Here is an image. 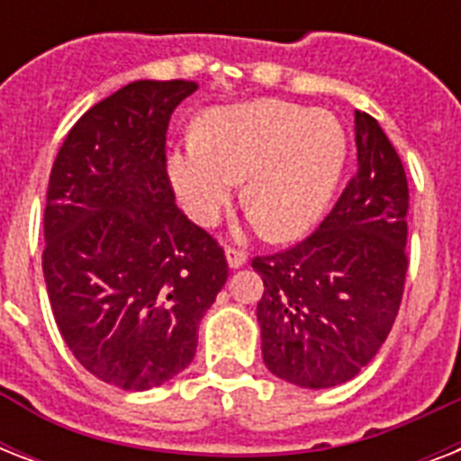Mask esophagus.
<instances>
[{
  "mask_svg": "<svg viewBox=\"0 0 461 461\" xmlns=\"http://www.w3.org/2000/svg\"><path fill=\"white\" fill-rule=\"evenodd\" d=\"M249 260V256H246V251H241V249H234V246H230L227 249V263H230V267H241Z\"/></svg>",
  "mask_w": 461,
  "mask_h": 461,
  "instance_id": "esophagus-1",
  "label": "esophagus"
}]
</instances>
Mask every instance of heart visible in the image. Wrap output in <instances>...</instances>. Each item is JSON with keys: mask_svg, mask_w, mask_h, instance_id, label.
<instances>
[{"mask_svg": "<svg viewBox=\"0 0 461 461\" xmlns=\"http://www.w3.org/2000/svg\"><path fill=\"white\" fill-rule=\"evenodd\" d=\"M347 159V133L328 112L282 100L217 107L198 136L167 155V174L194 222L212 224L239 181L253 222L277 241L306 234L328 208Z\"/></svg>", "mask_w": 461, "mask_h": 461, "instance_id": "heart-1", "label": "heart"}]
</instances>
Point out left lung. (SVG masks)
<instances>
[{"label":"left lung","instance_id":"left-lung-1","mask_svg":"<svg viewBox=\"0 0 461 461\" xmlns=\"http://www.w3.org/2000/svg\"><path fill=\"white\" fill-rule=\"evenodd\" d=\"M358 169L313 234L256 256L263 361L308 390L342 385L393 330L407 280L409 186L400 155L371 114L357 112Z\"/></svg>","mask_w":461,"mask_h":461}]
</instances>
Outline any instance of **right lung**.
Wrapping results in <instances>:
<instances>
[{
	"label": "right lung",
	"mask_w": 461,
	"mask_h": 461,
	"mask_svg": "<svg viewBox=\"0 0 461 461\" xmlns=\"http://www.w3.org/2000/svg\"><path fill=\"white\" fill-rule=\"evenodd\" d=\"M195 81H133L93 104L50 174L42 273L78 364L150 390L194 361L198 322L230 267L174 203L167 126Z\"/></svg>",
	"instance_id": "1"
}]
</instances>
